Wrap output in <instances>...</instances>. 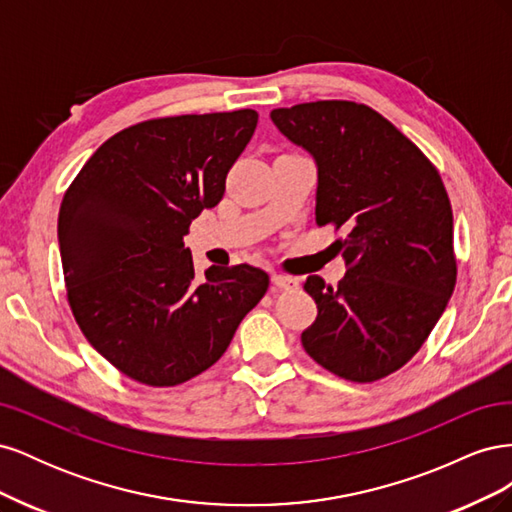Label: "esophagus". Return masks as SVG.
Listing matches in <instances>:
<instances>
[{
	"label": "esophagus",
	"mask_w": 512,
	"mask_h": 512,
	"mask_svg": "<svg viewBox=\"0 0 512 512\" xmlns=\"http://www.w3.org/2000/svg\"><path fill=\"white\" fill-rule=\"evenodd\" d=\"M271 282L277 286V288H282V290H294L299 286V282L294 280V277H288V275H282V273H273L271 275Z\"/></svg>",
	"instance_id": "1"
}]
</instances>
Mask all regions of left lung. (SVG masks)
<instances>
[{
	"label": "left lung",
	"instance_id": "1",
	"mask_svg": "<svg viewBox=\"0 0 512 512\" xmlns=\"http://www.w3.org/2000/svg\"><path fill=\"white\" fill-rule=\"evenodd\" d=\"M271 121L318 168L316 222L346 275L335 288L309 275L318 316L301 344L331 374L374 382L404 367L455 290L453 211L438 170L374 108L346 100L275 108Z\"/></svg>",
	"mask_w": 512,
	"mask_h": 512
}]
</instances>
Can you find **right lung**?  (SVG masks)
I'll return each mask as SVG.
<instances>
[{"instance_id": "obj_1", "label": "right lung", "mask_w": 512, "mask_h": 512, "mask_svg": "<svg viewBox=\"0 0 512 512\" xmlns=\"http://www.w3.org/2000/svg\"><path fill=\"white\" fill-rule=\"evenodd\" d=\"M258 113L149 119L98 147L68 188L57 237L68 301L87 342L121 374L175 386L226 352L269 275L209 267L194 280L183 237L222 200Z\"/></svg>"}]
</instances>
